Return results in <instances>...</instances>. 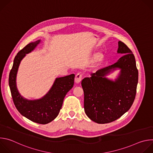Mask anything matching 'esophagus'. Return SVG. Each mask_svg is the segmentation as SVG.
I'll return each instance as SVG.
<instances>
[{"instance_id":"obj_1","label":"esophagus","mask_w":153,"mask_h":153,"mask_svg":"<svg viewBox=\"0 0 153 153\" xmlns=\"http://www.w3.org/2000/svg\"><path fill=\"white\" fill-rule=\"evenodd\" d=\"M82 79V75L80 73H77L75 77V82L77 83H79L81 82Z\"/></svg>"}]
</instances>
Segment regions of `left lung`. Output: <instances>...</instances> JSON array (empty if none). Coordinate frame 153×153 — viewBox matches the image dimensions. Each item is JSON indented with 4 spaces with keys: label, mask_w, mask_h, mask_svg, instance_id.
Segmentation results:
<instances>
[{
    "label": "left lung",
    "mask_w": 153,
    "mask_h": 153,
    "mask_svg": "<svg viewBox=\"0 0 153 153\" xmlns=\"http://www.w3.org/2000/svg\"><path fill=\"white\" fill-rule=\"evenodd\" d=\"M117 53L124 54L117 62L91 73L82 81L84 92V110L91 120L108 123L127 112L134 100L138 83V70L134 54L121 41ZM119 69L114 80L106 76Z\"/></svg>",
    "instance_id": "obj_1"
}]
</instances>
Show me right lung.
<instances>
[{
    "mask_svg": "<svg viewBox=\"0 0 153 153\" xmlns=\"http://www.w3.org/2000/svg\"><path fill=\"white\" fill-rule=\"evenodd\" d=\"M41 40L31 42L16 56L9 75V86L14 103L19 112L28 119L40 124L53 121L59 114L67 93L73 88L75 75L57 77L48 92L39 99L28 100L22 96L17 88L16 77L21 60L33 51Z\"/></svg>",
    "mask_w": 153,
    "mask_h": 153,
    "instance_id": "right-lung-1",
    "label": "right lung"
}]
</instances>
